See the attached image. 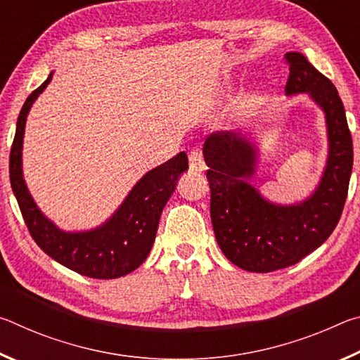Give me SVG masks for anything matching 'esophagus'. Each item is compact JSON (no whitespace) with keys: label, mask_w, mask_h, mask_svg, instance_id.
I'll return each mask as SVG.
<instances>
[{"label":"esophagus","mask_w":360,"mask_h":360,"mask_svg":"<svg viewBox=\"0 0 360 360\" xmlns=\"http://www.w3.org/2000/svg\"><path fill=\"white\" fill-rule=\"evenodd\" d=\"M188 167H191L192 172H198V173L203 172L206 168L202 152L198 149H191V152H188Z\"/></svg>","instance_id":"34e87169"}]
</instances>
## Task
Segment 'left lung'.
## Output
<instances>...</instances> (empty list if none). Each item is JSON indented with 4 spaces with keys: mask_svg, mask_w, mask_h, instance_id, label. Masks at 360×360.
<instances>
[{
    "mask_svg": "<svg viewBox=\"0 0 360 360\" xmlns=\"http://www.w3.org/2000/svg\"><path fill=\"white\" fill-rule=\"evenodd\" d=\"M284 58L289 66L285 92H308L327 119L330 150L313 197L297 206L265 202L248 184L254 174L255 150L235 133H212L203 148L216 240L231 264L255 273L295 265L332 235L345 208L352 172V138L335 85L302 53L289 52Z\"/></svg>",
    "mask_w": 360,
    "mask_h": 360,
    "instance_id": "obj_1",
    "label": "left lung"
}]
</instances>
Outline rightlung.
<instances>
[{
	"instance_id": "right-lung-1",
	"label": "right lung",
	"mask_w": 360,
	"mask_h": 360,
	"mask_svg": "<svg viewBox=\"0 0 360 360\" xmlns=\"http://www.w3.org/2000/svg\"><path fill=\"white\" fill-rule=\"evenodd\" d=\"M51 79L52 72L23 103L11 146L9 178L23 221L36 245L70 270L95 279L125 276L149 255L162 211L172 197L178 176L188 167L187 155L179 152L146 174L103 227L85 233L60 231L36 208L22 178V139L27 114Z\"/></svg>"
}]
</instances>
